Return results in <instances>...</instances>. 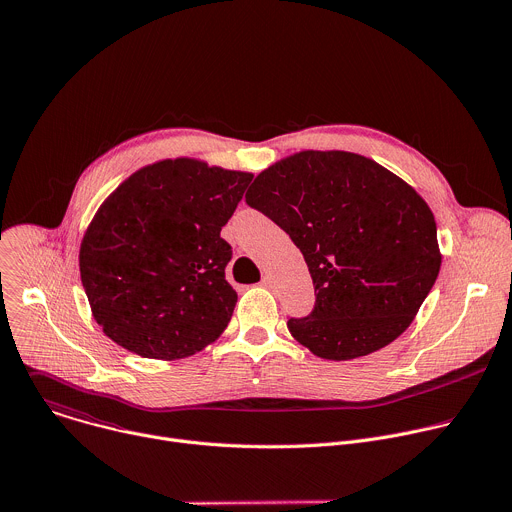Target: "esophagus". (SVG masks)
Returning <instances> with one entry per match:
<instances>
[{
  "label": "esophagus",
  "mask_w": 512,
  "mask_h": 512,
  "mask_svg": "<svg viewBox=\"0 0 512 512\" xmlns=\"http://www.w3.org/2000/svg\"><path fill=\"white\" fill-rule=\"evenodd\" d=\"M261 285H263V287H273V279H271V275H263Z\"/></svg>",
  "instance_id": "34e87169"
}]
</instances>
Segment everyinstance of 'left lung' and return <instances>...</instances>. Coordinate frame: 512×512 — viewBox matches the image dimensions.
Returning a JSON list of instances; mask_svg holds the SVG:
<instances>
[{"instance_id":"obj_1","label":"left lung","mask_w":512,"mask_h":512,"mask_svg":"<svg viewBox=\"0 0 512 512\" xmlns=\"http://www.w3.org/2000/svg\"><path fill=\"white\" fill-rule=\"evenodd\" d=\"M245 200L308 263L316 304L287 328L320 358L350 360L391 344L440 273L433 212L409 184L364 156L294 154L261 172Z\"/></svg>"}]
</instances>
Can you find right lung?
<instances>
[{
	"mask_svg": "<svg viewBox=\"0 0 512 512\" xmlns=\"http://www.w3.org/2000/svg\"><path fill=\"white\" fill-rule=\"evenodd\" d=\"M253 174L178 158L129 176L97 210L81 243L93 316L119 346L190 356L227 328L237 291L221 237Z\"/></svg>",
	"mask_w": 512,
	"mask_h": 512,
	"instance_id": "1",
	"label": "right lung"
}]
</instances>
